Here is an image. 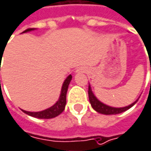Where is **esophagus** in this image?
<instances>
[{
    "mask_svg": "<svg viewBox=\"0 0 151 151\" xmlns=\"http://www.w3.org/2000/svg\"><path fill=\"white\" fill-rule=\"evenodd\" d=\"M76 72H84V69L83 68H79Z\"/></svg>",
    "mask_w": 151,
    "mask_h": 151,
    "instance_id": "obj_1",
    "label": "esophagus"
}]
</instances>
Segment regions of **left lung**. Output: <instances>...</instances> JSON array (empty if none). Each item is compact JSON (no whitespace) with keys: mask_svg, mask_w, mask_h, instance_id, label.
Masks as SVG:
<instances>
[{"mask_svg":"<svg viewBox=\"0 0 151 151\" xmlns=\"http://www.w3.org/2000/svg\"><path fill=\"white\" fill-rule=\"evenodd\" d=\"M88 93H89V99H90V103L92 106V108L99 113H102V114H106V115H111V114H119V113H123L127 110H128L129 108H131L137 101L138 99H136L134 103H132L131 105L129 106H124V107H113V106H109L104 103H102L101 101H99L96 96L94 95L92 90H91V84H89V91H88Z\"/></svg>","mask_w":151,"mask_h":151,"instance_id":"8db88e82","label":"left lung"}]
</instances>
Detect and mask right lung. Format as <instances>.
<instances>
[{
    "instance_id": "right-lung-1",
    "label": "right lung",
    "mask_w": 151,
    "mask_h": 151,
    "mask_svg": "<svg viewBox=\"0 0 151 151\" xmlns=\"http://www.w3.org/2000/svg\"><path fill=\"white\" fill-rule=\"evenodd\" d=\"M34 30L35 29H33V28L32 29H27L23 33L32 32V31H34ZM71 80H72V76L69 75L65 79V81H64V83L62 84L60 98H59L58 101L53 106H52L51 107H49V108H47L45 110L40 111V112H27V111H24V110H23V112L26 113V114H28V115H30V116H32V117L38 118V119H52V118H54V117L60 115L64 111L65 106H66L67 91H68V85H69Z\"/></svg>"
}]
</instances>
